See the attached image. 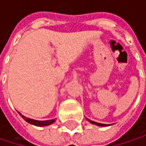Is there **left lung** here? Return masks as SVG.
<instances>
[{"instance_id":"left-lung-1","label":"left lung","mask_w":146,"mask_h":146,"mask_svg":"<svg viewBox=\"0 0 146 146\" xmlns=\"http://www.w3.org/2000/svg\"><path fill=\"white\" fill-rule=\"evenodd\" d=\"M88 121H89V122H90L91 123H93V124H96V125H98V126H106V124H103V123H96V122L90 121V120H89V119H88Z\"/></svg>"}]
</instances>
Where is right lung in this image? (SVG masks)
Wrapping results in <instances>:
<instances>
[{"label":"right lung","mask_w":146,"mask_h":146,"mask_svg":"<svg viewBox=\"0 0 146 146\" xmlns=\"http://www.w3.org/2000/svg\"><path fill=\"white\" fill-rule=\"evenodd\" d=\"M20 114V113H19ZM22 116V117L29 123H31L33 125H35V126H40V127H42V126H46V125H50L51 123H53L55 122V119H52V120H46V121H37V120H34V119H30V118H28V117H25L24 116H23L22 114H20Z\"/></svg>","instance_id":"right-lung-1"}]
</instances>
